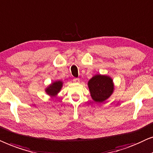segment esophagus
<instances>
[{
	"mask_svg": "<svg viewBox=\"0 0 153 153\" xmlns=\"http://www.w3.org/2000/svg\"><path fill=\"white\" fill-rule=\"evenodd\" d=\"M73 82H76V83H78L79 82H80V79L79 78H73Z\"/></svg>",
	"mask_w": 153,
	"mask_h": 153,
	"instance_id": "1",
	"label": "esophagus"
}]
</instances>
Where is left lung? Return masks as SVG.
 Masks as SVG:
<instances>
[{"label":"left lung","instance_id":"1","mask_svg":"<svg viewBox=\"0 0 153 153\" xmlns=\"http://www.w3.org/2000/svg\"><path fill=\"white\" fill-rule=\"evenodd\" d=\"M91 97L95 102L101 103L111 97L114 90L111 78L107 75H96L88 82Z\"/></svg>","mask_w":153,"mask_h":153}]
</instances>
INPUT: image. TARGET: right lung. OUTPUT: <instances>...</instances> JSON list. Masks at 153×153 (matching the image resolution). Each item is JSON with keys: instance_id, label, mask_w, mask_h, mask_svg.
<instances>
[{"instance_id": "add662e5", "label": "right lung", "mask_w": 153, "mask_h": 153, "mask_svg": "<svg viewBox=\"0 0 153 153\" xmlns=\"http://www.w3.org/2000/svg\"><path fill=\"white\" fill-rule=\"evenodd\" d=\"M63 86V82L62 81H55L49 85L45 89L46 93L51 97H55L59 92Z\"/></svg>"}]
</instances>
